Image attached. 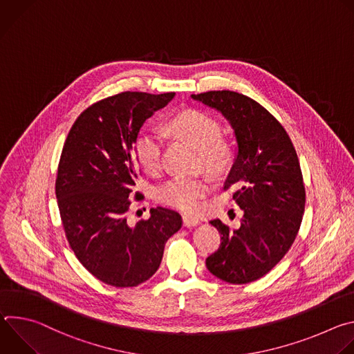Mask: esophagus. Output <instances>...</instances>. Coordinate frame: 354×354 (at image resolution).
I'll return each instance as SVG.
<instances>
[{"label": "esophagus", "mask_w": 354, "mask_h": 354, "mask_svg": "<svg viewBox=\"0 0 354 354\" xmlns=\"http://www.w3.org/2000/svg\"><path fill=\"white\" fill-rule=\"evenodd\" d=\"M182 220H183V225H185V227H187V228L194 227V225H197V224L200 223L196 217H193V216H187V214H185V216L182 217Z\"/></svg>", "instance_id": "34e87169"}]
</instances>
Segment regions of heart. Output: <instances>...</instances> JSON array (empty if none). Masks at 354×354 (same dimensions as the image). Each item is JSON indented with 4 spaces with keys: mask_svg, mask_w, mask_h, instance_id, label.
<instances>
[{
    "mask_svg": "<svg viewBox=\"0 0 354 354\" xmlns=\"http://www.w3.org/2000/svg\"><path fill=\"white\" fill-rule=\"evenodd\" d=\"M169 129L200 149L201 162L209 171L220 172L228 164L230 145L220 138V123L206 112L183 111L169 120ZM164 142V134L158 130L145 129L138 133L134 141V153L147 172H157L161 168ZM207 192L209 185L205 179L178 176L158 189V198L167 206L182 212H194Z\"/></svg>",
    "mask_w": 354,
    "mask_h": 354,
    "instance_id": "obj_1",
    "label": "heart"
}]
</instances>
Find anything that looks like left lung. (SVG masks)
Listing matches in <instances>:
<instances>
[{
	"label": "left lung",
	"mask_w": 354,
	"mask_h": 354,
	"mask_svg": "<svg viewBox=\"0 0 354 354\" xmlns=\"http://www.w3.org/2000/svg\"><path fill=\"white\" fill-rule=\"evenodd\" d=\"M192 97L218 111L238 144L224 190L236 187L232 197L243 217L238 230L218 218L210 221L221 234V243L206 266L231 284L255 281L284 258L302 221L306 187L297 153L277 119L249 96L209 91Z\"/></svg>",
	"instance_id": "1"
}]
</instances>
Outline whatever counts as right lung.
<instances>
[{"instance_id":"add662e5","label":"right lung","mask_w":354,"mask_h":354,"mask_svg":"<svg viewBox=\"0 0 354 354\" xmlns=\"http://www.w3.org/2000/svg\"><path fill=\"white\" fill-rule=\"evenodd\" d=\"M174 96L127 91L105 97L78 116L66 138L56 179L63 228L77 259L105 284L147 281L182 227V217L164 207L151 209L149 218L136 225L127 223L138 178L134 141L144 122Z\"/></svg>"}]
</instances>
